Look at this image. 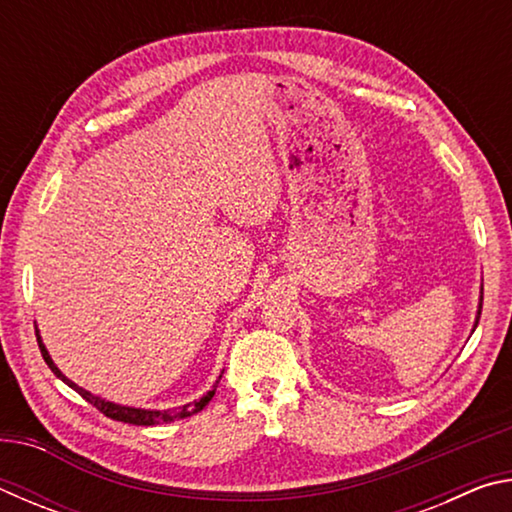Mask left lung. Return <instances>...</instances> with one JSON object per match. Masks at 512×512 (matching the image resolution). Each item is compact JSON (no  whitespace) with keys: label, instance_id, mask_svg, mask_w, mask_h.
<instances>
[{"label":"left lung","instance_id":"obj_1","mask_svg":"<svg viewBox=\"0 0 512 512\" xmlns=\"http://www.w3.org/2000/svg\"><path fill=\"white\" fill-rule=\"evenodd\" d=\"M481 307H483V284H481V296H479V309H476V318H474V327L472 332L476 329V325H479V318H481Z\"/></svg>","mask_w":512,"mask_h":512}]
</instances>
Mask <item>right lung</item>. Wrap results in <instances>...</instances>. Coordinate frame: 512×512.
I'll return each instance as SVG.
<instances>
[{"label": "right lung", "instance_id": "obj_1", "mask_svg": "<svg viewBox=\"0 0 512 512\" xmlns=\"http://www.w3.org/2000/svg\"><path fill=\"white\" fill-rule=\"evenodd\" d=\"M36 336H38V345H40L42 359L47 361V366L51 368V372H54V375H56L58 379H63L69 388H74V391L79 393L85 402H90L92 406H97V409H99L103 415H108V418L119 420V422L137 424V427H153V424H164V422H173V420H183V418H187V415H194V413H198V411H203L205 406H207V402H210L212 397H214L216 384H219V379H221V375H219V379H216V384H214L212 391H207V393L201 397V400L189 402V404H183V406H173V409H137V406L115 404V402L103 400V397L94 395V393H90V391H85V388H81L79 384H74L72 379H67V377L63 375V372L58 370L54 359H51V354H49V350L45 348V343H42V336H40V329H38V327H36Z\"/></svg>", "mask_w": 512, "mask_h": 512}]
</instances>
